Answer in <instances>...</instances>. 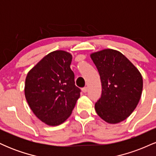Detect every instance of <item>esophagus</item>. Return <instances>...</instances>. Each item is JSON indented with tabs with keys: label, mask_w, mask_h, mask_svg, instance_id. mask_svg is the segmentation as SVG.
<instances>
[{
	"label": "esophagus",
	"mask_w": 156,
	"mask_h": 156,
	"mask_svg": "<svg viewBox=\"0 0 156 156\" xmlns=\"http://www.w3.org/2000/svg\"><path fill=\"white\" fill-rule=\"evenodd\" d=\"M88 91V88L87 87H83V88H82V92L83 93H86Z\"/></svg>",
	"instance_id": "esophagus-1"
}]
</instances>
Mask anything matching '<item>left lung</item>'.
I'll use <instances>...</instances> for the list:
<instances>
[{
	"instance_id": "8db88e82",
	"label": "left lung",
	"mask_w": 156,
	"mask_h": 156,
	"mask_svg": "<svg viewBox=\"0 0 156 156\" xmlns=\"http://www.w3.org/2000/svg\"><path fill=\"white\" fill-rule=\"evenodd\" d=\"M101 76L102 94L94 105L98 115L109 124L127 119L136 108L143 89L142 76L119 51L103 49L90 54Z\"/></svg>"
}]
</instances>
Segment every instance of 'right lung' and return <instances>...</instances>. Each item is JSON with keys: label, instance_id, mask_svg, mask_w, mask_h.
I'll use <instances>...</instances> for the list:
<instances>
[{"label": "right lung", "instance_id": "add662e5", "mask_svg": "<svg viewBox=\"0 0 156 156\" xmlns=\"http://www.w3.org/2000/svg\"><path fill=\"white\" fill-rule=\"evenodd\" d=\"M69 52L55 51L42 58L27 74L25 97L36 117L49 126L59 125L72 114L80 98Z\"/></svg>", "mask_w": 156, "mask_h": 156}]
</instances>
